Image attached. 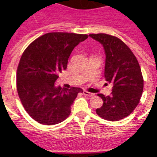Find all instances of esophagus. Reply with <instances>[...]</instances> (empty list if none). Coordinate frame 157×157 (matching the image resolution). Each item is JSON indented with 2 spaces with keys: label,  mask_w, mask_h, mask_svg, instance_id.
I'll list each match as a JSON object with an SVG mask.
<instances>
[{
  "label": "esophagus",
  "mask_w": 157,
  "mask_h": 157,
  "mask_svg": "<svg viewBox=\"0 0 157 157\" xmlns=\"http://www.w3.org/2000/svg\"><path fill=\"white\" fill-rule=\"evenodd\" d=\"M83 94L86 96H88V97H93V96H94V94H93V93H90L86 90L83 91Z\"/></svg>",
  "instance_id": "obj_1"
}]
</instances>
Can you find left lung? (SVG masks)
Wrapping results in <instances>:
<instances>
[{"label": "left lung", "instance_id": "left-lung-1", "mask_svg": "<svg viewBox=\"0 0 157 157\" xmlns=\"http://www.w3.org/2000/svg\"><path fill=\"white\" fill-rule=\"evenodd\" d=\"M89 36L103 45L106 56L105 77L112 86L110 96L98 94L104 103L96 112L105 120L118 121L128 116L141 99L144 81L139 63L132 51L120 38L106 34Z\"/></svg>", "mask_w": 157, "mask_h": 157}]
</instances>
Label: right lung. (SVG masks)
<instances>
[{"mask_svg":"<svg viewBox=\"0 0 157 157\" xmlns=\"http://www.w3.org/2000/svg\"><path fill=\"white\" fill-rule=\"evenodd\" d=\"M87 34L52 32L41 36L23 52L16 74V86L25 110L37 123L54 125L68 117L78 87L56 86L59 73L67 68L72 50Z\"/></svg>","mask_w":157,"mask_h":157,"instance_id":"obj_1","label":"right lung"}]
</instances>
